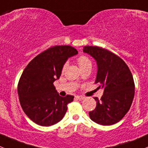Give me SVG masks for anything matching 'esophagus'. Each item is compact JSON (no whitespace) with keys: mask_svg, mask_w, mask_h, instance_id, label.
Here are the masks:
<instances>
[{"mask_svg":"<svg viewBox=\"0 0 148 148\" xmlns=\"http://www.w3.org/2000/svg\"><path fill=\"white\" fill-rule=\"evenodd\" d=\"M75 99H78V100H82V99H84V97H81V96H75Z\"/></svg>","mask_w":148,"mask_h":148,"instance_id":"34e87169","label":"esophagus"}]
</instances>
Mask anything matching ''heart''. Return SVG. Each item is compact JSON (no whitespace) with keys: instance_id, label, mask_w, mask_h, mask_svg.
<instances>
[{"instance_id":"obj_1","label":"heart","mask_w":148,"mask_h":148,"mask_svg":"<svg viewBox=\"0 0 148 148\" xmlns=\"http://www.w3.org/2000/svg\"><path fill=\"white\" fill-rule=\"evenodd\" d=\"M77 62H78V66H79L80 68H84V67H88V66H91V62L89 59L86 56H80L79 57L77 60ZM66 67H67V64H64L62 67V72L65 70Z\"/></svg>"}]
</instances>
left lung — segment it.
Returning a JSON list of instances; mask_svg holds the SVG:
<instances>
[{
	"label": "left lung",
	"mask_w": 148,
	"mask_h": 148,
	"mask_svg": "<svg viewBox=\"0 0 148 148\" xmlns=\"http://www.w3.org/2000/svg\"><path fill=\"white\" fill-rule=\"evenodd\" d=\"M84 53L89 54L97 64L95 84L104 89L96 108L89 112L93 121L110 126L120 121L127 113L134 96L133 76L125 62L112 52L98 47L84 46Z\"/></svg>",
	"instance_id": "obj_1"
}]
</instances>
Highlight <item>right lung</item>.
I'll return each mask as SVG.
<instances>
[{"label": "right lung", "instance_id": "right-lung-1", "mask_svg": "<svg viewBox=\"0 0 148 148\" xmlns=\"http://www.w3.org/2000/svg\"><path fill=\"white\" fill-rule=\"evenodd\" d=\"M78 54L70 46H55L36 56L27 64L18 84L21 107L30 120L42 126L58 123L74 97H60L54 86L68 58Z\"/></svg>", "mask_w": 148, "mask_h": 148}]
</instances>
